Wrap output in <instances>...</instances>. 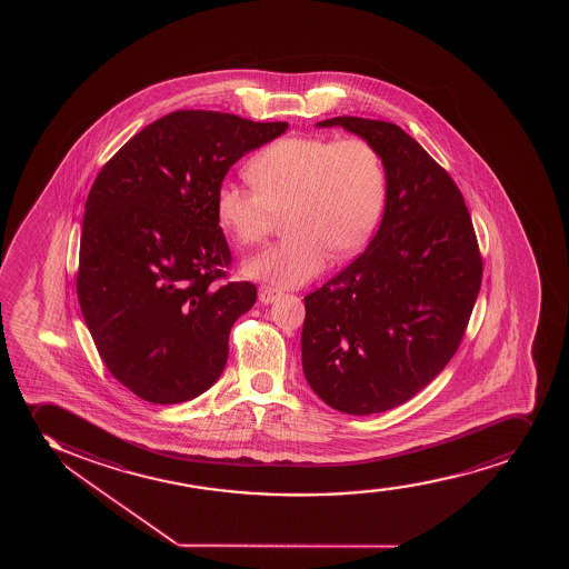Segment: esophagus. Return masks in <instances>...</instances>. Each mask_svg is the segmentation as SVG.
Masks as SVG:
<instances>
[{
  "mask_svg": "<svg viewBox=\"0 0 569 569\" xmlns=\"http://www.w3.org/2000/svg\"><path fill=\"white\" fill-rule=\"evenodd\" d=\"M279 296H281V292H279L277 288L261 287L260 292H258V300H260L261 303H266V306H268V303H273V301L277 300Z\"/></svg>",
  "mask_w": 569,
  "mask_h": 569,
  "instance_id": "1",
  "label": "esophagus"
}]
</instances>
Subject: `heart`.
<instances>
[{
  "label": "heart",
  "instance_id": "1",
  "mask_svg": "<svg viewBox=\"0 0 569 569\" xmlns=\"http://www.w3.org/2000/svg\"><path fill=\"white\" fill-rule=\"evenodd\" d=\"M254 188L223 182L216 216L244 247L266 241L279 216L288 237L244 261L242 273L295 288L322 273L336 256L365 247L386 203L383 159L362 138L288 137L250 159Z\"/></svg>",
  "mask_w": 569,
  "mask_h": 569
}]
</instances>
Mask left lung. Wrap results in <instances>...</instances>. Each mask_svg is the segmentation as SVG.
I'll return each mask as SVG.
<instances>
[{"instance_id": "obj_1", "label": "left lung", "mask_w": 569, "mask_h": 569, "mask_svg": "<svg viewBox=\"0 0 569 569\" xmlns=\"http://www.w3.org/2000/svg\"><path fill=\"white\" fill-rule=\"evenodd\" d=\"M379 151L386 210L365 252L306 296L309 387L351 416L387 412L429 386L458 351L482 258L456 182L397 124L333 118Z\"/></svg>"}]
</instances>
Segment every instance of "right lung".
<instances>
[{
  "instance_id": "right-lung-1",
  "label": "right lung",
  "mask_w": 569,
  "mask_h": 569,
  "mask_svg": "<svg viewBox=\"0 0 569 569\" xmlns=\"http://www.w3.org/2000/svg\"><path fill=\"white\" fill-rule=\"evenodd\" d=\"M288 123L172 111L102 167L86 203L78 298L111 376L140 399L178 405L214 386L229 330L256 301L228 282V241L216 193L244 153Z\"/></svg>"
}]
</instances>
